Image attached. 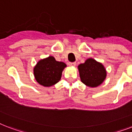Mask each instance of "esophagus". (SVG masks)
<instances>
[{"instance_id": "esophagus-1", "label": "esophagus", "mask_w": 132, "mask_h": 132, "mask_svg": "<svg viewBox=\"0 0 132 132\" xmlns=\"http://www.w3.org/2000/svg\"><path fill=\"white\" fill-rule=\"evenodd\" d=\"M69 65H71V66H76V62H73V63H69Z\"/></svg>"}]
</instances>
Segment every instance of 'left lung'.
Here are the masks:
<instances>
[{
  "label": "left lung",
  "instance_id": "obj_1",
  "mask_svg": "<svg viewBox=\"0 0 132 132\" xmlns=\"http://www.w3.org/2000/svg\"><path fill=\"white\" fill-rule=\"evenodd\" d=\"M80 80L87 86L96 87L102 83L106 78V69L101 63L93 59H87L78 65Z\"/></svg>",
  "mask_w": 132,
  "mask_h": 132
}]
</instances>
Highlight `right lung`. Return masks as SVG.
<instances>
[{
  "label": "right lung",
  "instance_id": "obj_1",
  "mask_svg": "<svg viewBox=\"0 0 132 132\" xmlns=\"http://www.w3.org/2000/svg\"><path fill=\"white\" fill-rule=\"evenodd\" d=\"M65 67V63L56 61L53 56H49L38 62L34 69V74L40 85L50 87L61 80L62 71Z\"/></svg>",
  "mask_w": 132,
  "mask_h": 132
}]
</instances>
